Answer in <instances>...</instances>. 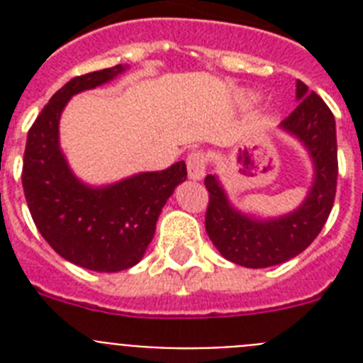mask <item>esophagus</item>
I'll list each match as a JSON object with an SVG mask.
<instances>
[{"label":"esophagus","instance_id":"esophagus-1","mask_svg":"<svg viewBox=\"0 0 363 363\" xmlns=\"http://www.w3.org/2000/svg\"><path fill=\"white\" fill-rule=\"evenodd\" d=\"M205 169H207V154L198 150V152H191L187 158V172L189 178L198 182L205 176Z\"/></svg>","mask_w":363,"mask_h":363}]
</instances>
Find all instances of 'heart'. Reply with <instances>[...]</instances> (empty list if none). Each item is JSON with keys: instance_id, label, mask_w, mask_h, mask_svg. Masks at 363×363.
Masks as SVG:
<instances>
[{"instance_id": "1", "label": "heart", "mask_w": 363, "mask_h": 363, "mask_svg": "<svg viewBox=\"0 0 363 363\" xmlns=\"http://www.w3.org/2000/svg\"><path fill=\"white\" fill-rule=\"evenodd\" d=\"M247 99H255V94H247Z\"/></svg>"}]
</instances>
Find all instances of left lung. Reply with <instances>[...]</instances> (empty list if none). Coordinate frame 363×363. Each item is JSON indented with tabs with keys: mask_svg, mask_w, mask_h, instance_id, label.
<instances>
[{
	"mask_svg": "<svg viewBox=\"0 0 363 363\" xmlns=\"http://www.w3.org/2000/svg\"><path fill=\"white\" fill-rule=\"evenodd\" d=\"M298 107L280 123L301 143L313 163V184L296 209L264 218L234 207L216 174L205 176L209 207L205 229L220 255L236 265L264 269L284 264L313 243L331 214L336 194V125L333 112L316 92L296 82Z\"/></svg>",
	"mask_w": 363,
	"mask_h": 363,
	"instance_id": "1",
	"label": "left lung"
}]
</instances>
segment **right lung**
Segmentation results:
<instances>
[{"mask_svg":"<svg viewBox=\"0 0 363 363\" xmlns=\"http://www.w3.org/2000/svg\"><path fill=\"white\" fill-rule=\"evenodd\" d=\"M125 70L127 65H116L65 83L34 121L25 147L21 182L32 220L57 255L89 271L134 267L152 242L163 205L187 179L185 162L107 185L85 184L70 169L60 145L62 112L72 96Z\"/></svg>","mask_w":363,"mask_h":363,"instance_id":"add662e5","label":"right lung"}]
</instances>
